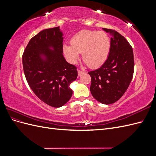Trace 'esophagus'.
<instances>
[{
    "label": "esophagus",
    "instance_id": "34e87169",
    "mask_svg": "<svg viewBox=\"0 0 156 156\" xmlns=\"http://www.w3.org/2000/svg\"><path fill=\"white\" fill-rule=\"evenodd\" d=\"M77 72H78V75H79V76H80V75H81L82 74H83L84 73V72H83V71H81V70H79V69L77 70Z\"/></svg>",
    "mask_w": 156,
    "mask_h": 156
}]
</instances>
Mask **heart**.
I'll return each mask as SVG.
<instances>
[{"label": "heart", "instance_id": "1", "mask_svg": "<svg viewBox=\"0 0 156 156\" xmlns=\"http://www.w3.org/2000/svg\"><path fill=\"white\" fill-rule=\"evenodd\" d=\"M71 45L64 44V55L71 62H75L82 53L83 60L90 68L100 66L108 58L111 49L110 37L106 32L83 30L71 39Z\"/></svg>", "mask_w": 156, "mask_h": 156}]
</instances>
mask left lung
Segmentation results:
<instances>
[{
  "instance_id": "obj_1",
  "label": "left lung",
  "mask_w": 156,
  "mask_h": 156,
  "mask_svg": "<svg viewBox=\"0 0 156 156\" xmlns=\"http://www.w3.org/2000/svg\"><path fill=\"white\" fill-rule=\"evenodd\" d=\"M111 37L108 58L101 66L89 72L90 90L92 96L103 104L114 103L123 96L133 77V52L125 37L116 30L103 28Z\"/></svg>"
}]
</instances>
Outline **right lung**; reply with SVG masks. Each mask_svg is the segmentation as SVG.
<instances>
[{
  "mask_svg": "<svg viewBox=\"0 0 156 156\" xmlns=\"http://www.w3.org/2000/svg\"><path fill=\"white\" fill-rule=\"evenodd\" d=\"M63 33L59 27L41 30L32 37L23 55V70L32 90L53 107L65 105L72 96L69 85L77 68L63 56Z\"/></svg>",
  "mask_w": 156,
  "mask_h": 156,
  "instance_id": "obj_1",
  "label": "right lung"
}]
</instances>
